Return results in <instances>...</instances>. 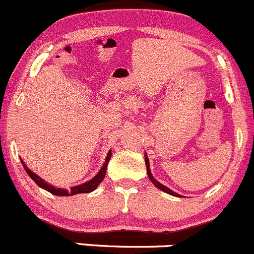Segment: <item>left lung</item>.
Masks as SVG:
<instances>
[{"label":"left lung","mask_w":254,"mask_h":254,"mask_svg":"<svg viewBox=\"0 0 254 254\" xmlns=\"http://www.w3.org/2000/svg\"><path fill=\"white\" fill-rule=\"evenodd\" d=\"M145 165H146L147 176H149L150 181H151L152 184H154L155 186L157 187V189L161 190V191H164V192L169 193V195H171V196H176V197H182L181 195H179V193H176V192H175V191H172V190H170L169 187H166V186H165V185H162L161 182H159V181H156V180H155V177L152 176L151 171H150V162H149V157H147V154H145Z\"/></svg>","instance_id":"left-lung-1"}]
</instances>
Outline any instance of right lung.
Returning <instances> with one entry per match:
<instances>
[{
	"label": "right lung",
	"mask_w": 254,
	"mask_h": 254,
	"mask_svg": "<svg viewBox=\"0 0 254 254\" xmlns=\"http://www.w3.org/2000/svg\"><path fill=\"white\" fill-rule=\"evenodd\" d=\"M110 157H112V150H109V152H108L107 157H105V161L104 164H103L102 169L98 171V174L95 175L94 177H93L92 180H89V181L84 182V184L82 185H77V186H73L70 187V189H62V187H56L53 186V185L48 184V182L44 181L42 177H39L38 175L34 174L33 171H31V170L27 167V165L24 164L23 160L21 159V162L22 165H23L24 170H26L27 174L29 175V177H31L32 180H33L34 182H36L37 185H38L39 187H42L43 190H46V191H48V192H51L52 195H56V196H73V195H77V193H88V192H92V191H94L95 189H97L98 186L100 185V182L104 180L105 177V172H107V167H108V162H109Z\"/></svg>",
	"instance_id": "obj_1"
}]
</instances>
